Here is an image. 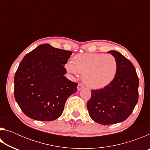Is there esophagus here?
I'll list each match as a JSON object with an SVG mask.
<instances>
[{"instance_id":"esophagus-1","label":"esophagus","mask_w":150,"mask_h":150,"mask_svg":"<svg viewBox=\"0 0 150 150\" xmlns=\"http://www.w3.org/2000/svg\"><path fill=\"white\" fill-rule=\"evenodd\" d=\"M84 88V86H83L82 84H81V83H79L78 86H77V90L78 91H80L81 89H82V88Z\"/></svg>"}]
</instances>
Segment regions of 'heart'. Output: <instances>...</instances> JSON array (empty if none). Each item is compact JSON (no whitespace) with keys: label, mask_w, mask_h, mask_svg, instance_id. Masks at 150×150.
Here are the masks:
<instances>
[{"label":"heart","mask_w":150,"mask_h":150,"mask_svg":"<svg viewBox=\"0 0 150 150\" xmlns=\"http://www.w3.org/2000/svg\"><path fill=\"white\" fill-rule=\"evenodd\" d=\"M66 69L73 75H83V81L88 87L102 88L112 82L117 72V62L112 55L79 54L72 63L66 64Z\"/></svg>","instance_id":"heart-1"}]
</instances>
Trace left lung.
Segmentation results:
<instances>
[{
    "label": "left lung",
    "instance_id": "8db88e82",
    "mask_svg": "<svg viewBox=\"0 0 150 150\" xmlns=\"http://www.w3.org/2000/svg\"><path fill=\"white\" fill-rule=\"evenodd\" d=\"M117 62V72L110 84L91 91L87 103L91 118L98 124L109 125L129 117L138 100L139 79L130 60L116 51H109Z\"/></svg>",
    "mask_w": 150,
    "mask_h": 150
}]
</instances>
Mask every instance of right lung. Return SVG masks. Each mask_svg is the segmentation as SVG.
Instances as JSON below:
<instances>
[{
  "label": "right lung",
  "mask_w": 150,
  "mask_h": 150,
  "mask_svg": "<svg viewBox=\"0 0 150 150\" xmlns=\"http://www.w3.org/2000/svg\"><path fill=\"white\" fill-rule=\"evenodd\" d=\"M71 54L44 44L20 62L14 76V97L29 118L52 121L62 115L66 100L77 90L78 83L64 76Z\"/></svg>",
  "instance_id": "right-lung-1"
}]
</instances>
